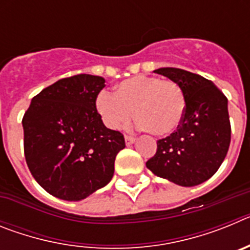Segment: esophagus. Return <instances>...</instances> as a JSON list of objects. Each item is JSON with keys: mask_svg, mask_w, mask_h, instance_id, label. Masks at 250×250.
<instances>
[{"mask_svg": "<svg viewBox=\"0 0 250 250\" xmlns=\"http://www.w3.org/2000/svg\"><path fill=\"white\" fill-rule=\"evenodd\" d=\"M136 141V139L134 138V136H129V135H125V143H126V145H131L134 144Z\"/></svg>", "mask_w": 250, "mask_h": 250, "instance_id": "1", "label": "esophagus"}]
</instances>
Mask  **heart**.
I'll return each mask as SVG.
<instances>
[{
    "instance_id": "1",
    "label": "heart",
    "mask_w": 250,
    "mask_h": 250,
    "mask_svg": "<svg viewBox=\"0 0 250 250\" xmlns=\"http://www.w3.org/2000/svg\"><path fill=\"white\" fill-rule=\"evenodd\" d=\"M187 109L182 86L156 76H134L121 81L116 91H101L96 110L110 129L129 125L135 112L138 125L154 135L167 136L180 126Z\"/></svg>"
}]
</instances>
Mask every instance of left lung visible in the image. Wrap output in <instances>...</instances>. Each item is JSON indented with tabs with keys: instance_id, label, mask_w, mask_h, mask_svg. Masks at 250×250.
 <instances>
[{
	"instance_id": "obj_1",
	"label": "left lung",
	"mask_w": 250,
	"mask_h": 250,
	"mask_svg": "<svg viewBox=\"0 0 250 250\" xmlns=\"http://www.w3.org/2000/svg\"><path fill=\"white\" fill-rule=\"evenodd\" d=\"M154 72L182 86L187 109L178 130L158 140L156 154L146 161V167L182 187L202 184L216 173L228 152L231 132L228 99L198 74L175 67Z\"/></svg>"
}]
</instances>
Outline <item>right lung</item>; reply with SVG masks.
<instances>
[{
	"label": "right lung",
	"mask_w": 250,
	"mask_h": 250,
	"mask_svg": "<svg viewBox=\"0 0 250 250\" xmlns=\"http://www.w3.org/2000/svg\"><path fill=\"white\" fill-rule=\"evenodd\" d=\"M105 79L80 74L37 94L23 115V149L31 174L51 195L77 202L109 184L120 131L107 129L96 110Z\"/></svg>",
	"instance_id": "right-lung-1"
}]
</instances>
